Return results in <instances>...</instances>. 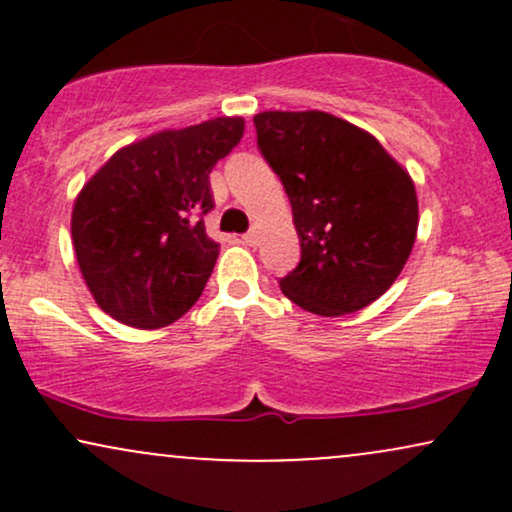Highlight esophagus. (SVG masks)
<instances>
[{"instance_id":"1","label":"esophagus","mask_w":512,"mask_h":512,"mask_svg":"<svg viewBox=\"0 0 512 512\" xmlns=\"http://www.w3.org/2000/svg\"><path fill=\"white\" fill-rule=\"evenodd\" d=\"M245 243H248V245H257V243H260V231H257V228H250V231L248 233H245Z\"/></svg>"}]
</instances>
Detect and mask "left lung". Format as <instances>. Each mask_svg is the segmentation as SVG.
Returning a JSON list of instances; mask_svg holds the SVG:
<instances>
[{"label":"left lung","mask_w":512,"mask_h":512,"mask_svg":"<svg viewBox=\"0 0 512 512\" xmlns=\"http://www.w3.org/2000/svg\"><path fill=\"white\" fill-rule=\"evenodd\" d=\"M257 146L284 182L301 262L279 281L303 310L339 317L378 301L419 228L414 180L373 134L322 110L255 115Z\"/></svg>","instance_id":"left-lung-1"}]
</instances>
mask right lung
<instances>
[{
    "mask_svg": "<svg viewBox=\"0 0 512 512\" xmlns=\"http://www.w3.org/2000/svg\"><path fill=\"white\" fill-rule=\"evenodd\" d=\"M243 117L163 129L110 156L72 211L76 262L117 322L158 330L195 305L219 257L204 214L209 173L243 139Z\"/></svg>",
    "mask_w": 512,
    "mask_h": 512,
    "instance_id": "right-lung-1",
    "label": "right lung"
}]
</instances>
